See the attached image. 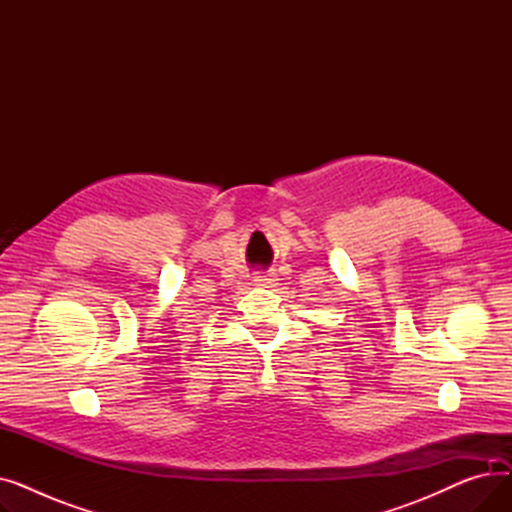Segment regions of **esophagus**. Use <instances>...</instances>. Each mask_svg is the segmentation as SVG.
Wrapping results in <instances>:
<instances>
[{"label":"esophagus","instance_id":"esophagus-1","mask_svg":"<svg viewBox=\"0 0 512 512\" xmlns=\"http://www.w3.org/2000/svg\"><path fill=\"white\" fill-rule=\"evenodd\" d=\"M253 282H255V286H274L276 282H278V276H276V272H265V274H257L255 278H253Z\"/></svg>","mask_w":512,"mask_h":512}]
</instances>
